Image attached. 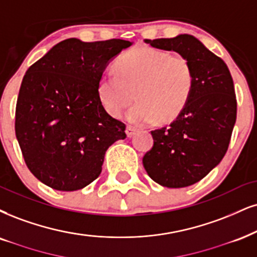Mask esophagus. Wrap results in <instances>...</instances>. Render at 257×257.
I'll return each mask as SVG.
<instances>
[{"mask_svg": "<svg viewBox=\"0 0 257 257\" xmlns=\"http://www.w3.org/2000/svg\"><path fill=\"white\" fill-rule=\"evenodd\" d=\"M136 131H137V130H136L134 126H127V127H126V135H127V137H132V136L136 134Z\"/></svg>", "mask_w": 257, "mask_h": 257, "instance_id": "1", "label": "esophagus"}]
</instances>
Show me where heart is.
I'll use <instances>...</instances> for the list:
<instances>
[{"mask_svg":"<svg viewBox=\"0 0 257 257\" xmlns=\"http://www.w3.org/2000/svg\"><path fill=\"white\" fill-rule=\"evenodd\" d=\"M116 72H106L99 82L104 109L119 116L134 101L126 118L136 125L154 123L158 119L177 118L188 103L194 85L191 63L182 56L163 50L137 46L115 61Z\"/></svg>","mask_w":257,"mask_h":257,"instance_id":"obj_1","label":"heart"}]
</instances>
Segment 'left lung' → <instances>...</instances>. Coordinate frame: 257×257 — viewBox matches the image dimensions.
<instances>
[{
    "label": "left lung",
    "instance_id": "8db88e82",
    "mask_svg": "<svg viewBox=\"0 0 257 257\" xmlns=\"http://www.w3.org/2000/svg\"><path fill=\"white\" fill-rule=\"evenodd\" d=\"M144 41L188 59L194 85L181 114L170 125L151 131L154 145L143 166L161 186L194 185L220 163L229 148L237 115L232 77L223 59L189 34Z\"/></svg>",
    "mask_w": 257,
    "mask_h": 257
}]
</instances>
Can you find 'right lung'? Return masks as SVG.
Wrapping results in <instances>:
<instances>
[{
    "mask_svg": "<svg viewBox=\"0 0 257 257\" xmlns=\"http://www.w3.org/2000/svg\"><path fill=\"white\" fill-rule=\"evenodd\" d=\"M132 43H84L70 38L32 64L15 109V135L31 173L57 191L82 189L102 170L107 149L125 139V123L112 118L99 82L113 57Z\"/></svg>",
    "mask_w": 257,
    "mask_h": 257,
    "instance_id": "add662e5",
    "label": "right lung"
}]
</instances>
